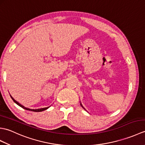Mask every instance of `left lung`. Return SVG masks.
<instances>
[{"label":"left lung","mask_w":145,"mask_h":145,"mask_svg":"<svg viewBox=\"0 0 145 145\" xmlns=\"http://www.w3.org/2000/svg\"><path fill=\"white\" fill-rule=\"evenodd\" d=\"M80 105H81V106H82V107H83V108H84V106H82V104H81V103H80ZM84 109H85V108H84Z\"/></svg>","instance_id":"obj_1"}]
</instances>
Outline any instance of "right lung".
I'll list each match as a JSON object with an SVG mask.
<instances>
[{
	"instance_id": "1",
	"label": "right lung",
	"mask_w": 145,
	"mask_h": 145,
	"mask_svg": "<svg viewBox=\"0 0 145 145\" xmlns=\"http://www.w3.org/2000/svg\"><path fill=\"white\" fill-rule=\"evenodd\" d=\"M10 97L12 98V99L13 100V101H14V102L16 103L17 105H18V106H20V107H22V108H24V109H25V110H29V111H32V112H42V111H44V110H47V109H48V108H49V106L48 107H46V108H39V109H30V108H26V107H25L24 106H23L22 105H21L20 103H19L18 102V101H17L16 100H14V98L12 97L11 95H10Z\"/></svg>"
}]
</instances>
